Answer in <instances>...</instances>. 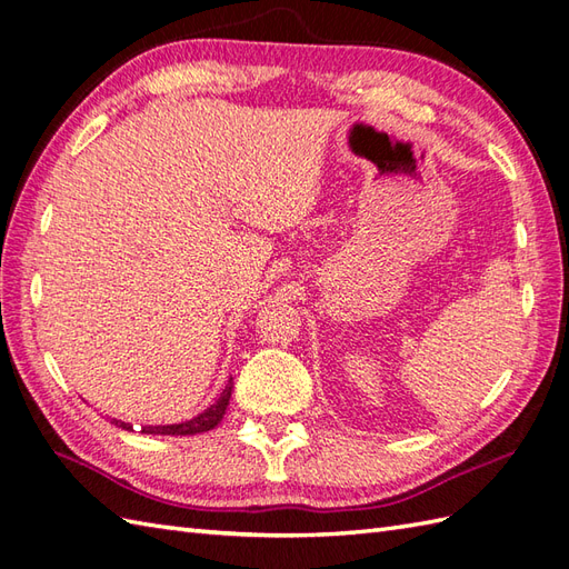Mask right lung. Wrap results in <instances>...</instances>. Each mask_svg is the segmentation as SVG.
<instances>
[{"label": "right lung", "instance_id": "obj_1", "mask_svg": "<svg viewBox=\"0 0 569 569\" xmlns=\"http://www.w3.org/2000/svg\"><path fill=\"white\" fill-rule=\"evenodd\" d=\"M230 395H232V377H228L226 389L221 391V395H218V399L209 406V409H203L194 418L182 420V423H172V426H143L141 432L143 435H174V437H178V435L184 437V435L209 432V430H213L223 420L226 409H228V403H230ZM110 423L122 428V430H134L132 423H124V420H118V418H110Z\"/></svg>", "mask_w": 569, "mask_h": 569}]
</instances>
